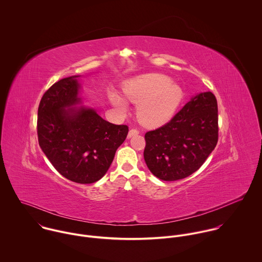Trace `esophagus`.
<instances>
[{
  "mask_svg": "<svg viewBox=\"0 0 262 262\" xmlns=\"http://www.w3.org/2000/svg\"><path fill=\"white\" fill-rule=\"evenodd\" d=\"M139 134V131L137 129H131L128 133V138H131L132 136H135V135H138Z\"/></svg>",
  "mask_w": 262,
  "mask_h": 262,
  "instance_id": "1",
  "label": "esophagus"
}]
</instances>
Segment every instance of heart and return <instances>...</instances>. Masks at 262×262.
<instances>
[{"mask_svg":"<svg viewBox=\"0 0 262 262\" xmlns=\"http://www.w3.org/2000/svg\"><path fill=\"white\" fill-rule=\"evenodd\" d=\"M127 100L137 105V118L148 127H159L169 122L182 102L183 89L162 74H146L128 81L123 88ZM110 99L122 112L127 111L125 100L115 92Z\"/></svg>","mask_w":262,"mask_h":262,"instance_id":"heart-1","label":"heart"}]
</instances>
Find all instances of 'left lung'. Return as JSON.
I'll return each mask as SVG.
<instances>
[{
	"label": "left lung",
	"mask_w": 262,
	"mask_h": 262,
	"mask_svg": "<svg viewBox=\"0 0 262 262\" xmlns=\"http://www.w3.org/2000/svg\"><path fill=\"white\" fill-rule=\"evenodd\" d=\"M217 101L210 91L191 98L164 126L145 134L144 161L164 181L184 179L196 172L219 139Z\"/></svg>",
	"instance_id": "8db88e82"
}]
</instances>
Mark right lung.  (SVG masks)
Returning <instances> with one entry per match:
<instances>
[{
	"label": "right lung",
	"instance_id": "add662e5",
	"mask_svg": "<svg viewBox=\"0 0 262 262\" xmlns=\"http://www.w3.org/2000/svg\"><path fill=\"white\" fill-rule=\"evenodd\" d=\"M79 75L63 78L42 95L37 112L38 143L54 168L79 184H91L107 172L128 126L103 120L93 108L77 106Z\"/></svg>",
	"mask_w": 262,
	"mask_h": 262
}]
</instances>
